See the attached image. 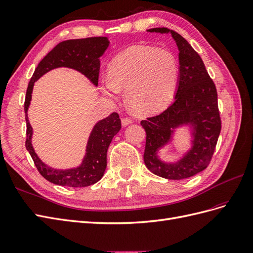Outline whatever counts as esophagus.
Returning <instances> with one entry per match:
<instances>
[{
  "label": "esophagus",
  "mask_w": 253,
  "mask_h": 253,
  "mask_svg": "<svg viewBox=\"0 0 253 253\" xmlns=\"http://www.w3.org/2000/svg\"><path fill=\"white\" fill-rule=\"evenodd\" d=\"M132 123V120L130 119V118H122V125L123 126H127V125H129V124H131Z\"/></svg>",
  "instance_id": "34e87169"
}]
</instances>
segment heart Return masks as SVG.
Listing matches in <instances>:
<instances>
[{
	"instance_id": "b5f03b06",
	"label": "heart",
	"mask_w": 253,
	"mask_h": 253,
	"mask_svg": "<svg viewBox=\"0 0 253 253\" xmlns=\"http://www.w3.org/2000/svg\"><path fill=\"white\" fill-rule=\"evenodd\" d=\"M177 74L176 60L169 51L135 46L114 57L100 88L112 99L118 98L120 89H126L127 101L134 111L151 114L172 100Z\"/></svg>"
}]
</instances>
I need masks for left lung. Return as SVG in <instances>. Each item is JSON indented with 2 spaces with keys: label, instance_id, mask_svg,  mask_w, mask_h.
<instances>
[{
  "label": "left lung",
  "instance_id": "left-lung-1",
  "mask_svg": "<svg viewBox=\"0 0 253 253\" xmlns=\"http://www.w3.org/2000/svg\"><path fill=\"white\" fill-rule=\"evenodd\" d=\"M147 32L171 33L179 50V79L172 105L160 114L141 121L146 131L144 164L160 177H191L210 165L221 130L217 89L201 56L182 35L167 28ZM182 125H191L194 129L192 150L176 164L164 163L157 152L170 139L172 129Z\"/></svg>",
  "mask_w": 253,
  "mask_h": 253
}]
</instances>
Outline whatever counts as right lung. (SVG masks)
Instances as JSON below:
<instances>
[{"label":"right lung","mask_w":253,"mask_h":253,"mask_svg":"<svg viewBox=\"0 0 253 253\" xmlns=\"http://www.w3.org/2000/svg\"><path fill=\"white\" fill-rule=\"evenodd\" d=\"M109 46L107 37H88L82 40L65 41L50 51L38 64L29 82L24 100L25 121H27V141L25 147L42 174L50 183L68 187H87L98 182L107 168V151L114 135L122 127L119 114L113 112L94 126L87 141L86 154L80 167L68 170H56L44 165L38 158L32 146V127L28 119V109L32 98L35 81L51 69L68 67L80 71L95 85H98L100 69L99 57Z\"/></svg>","instance_id":"1"}]
</instances>
